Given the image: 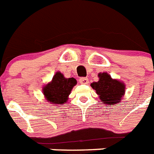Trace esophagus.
<instances>
[{
  "mask_svg": "<svg viewBox=\"0 0 154 154\" xmlns=\"http://www.w3.org/2000/svg\"><path fill=\"white\" fill-rule=\"evenodd\" d=\"M79 83L81 84H87V83H89V81H88V79L87 78H80L79 79Z\"/></svg>",
  "mask_w": 154,
  "mask_h": 154,
  "instance_id": "obj_1",
  "label": "esophagus"
}]
</instances>
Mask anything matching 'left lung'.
Listing matches in <instances>:
<instances>
[{
  "instance_id": "obj_1",
  "label": "left lung",
  "mask_w": 154,
  "mask_h": 154,
  "mask_svg": "<svg viewBox=\"0 0 154 154\" xmlns=\"http://www.w3.org/2000/svg\"><path fill=\"white\" fill-rule=\"evenodd\" d=\"M98 81L91 84V87L96 91L101 102L112 106L121 103L123 99L126 85L123 82L112 79L106 72L98 73Z\"/></svg>"
}]
</instances>
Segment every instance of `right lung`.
Segmentation results:
<instances>
[{
    "instance_id": "obj_1",
    "label": "right lung",
    "mask_w": 154,
    "mask_h": 154,
    "mask_svg": "<svg viewBox=\"0 0 154 154\" xmlns=\"http://www.w3.org/2000/svg\"><path fill=\"white\" fill-rule=\"evenodd\" d=\"M77 84L75 78H65L63 74L57 71L51 82L43 87V94L48 103L54 106L67 103L73 87Z\"/></svg>"
}]
</instances>
